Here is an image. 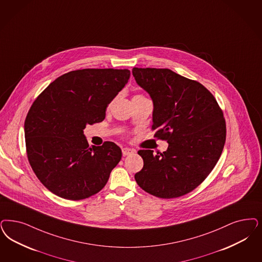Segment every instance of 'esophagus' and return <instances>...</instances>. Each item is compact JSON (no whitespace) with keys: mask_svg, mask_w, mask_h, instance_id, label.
I'll return each instance as SVG.
<instances>
[{"mask_svg":"<svg viewBox=\"0 0 262 262\" xmlns=\"http://www.w3.org/2000/svg\"><path fill=\"white\" fill-rule=\"evenodd\" d=\"M136 152L134 149H130V148H127V147H125V148H123L122 149V153L124 156H129V155H132V154H134Z\"/></svg>","mask_w":262,"mask_h":262,"instance_id":"1","label":"esophagus"}]
</instances>
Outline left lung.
<instances>
[{"mask_svg":"<svg viewBox=\"0 0 262 262\" xmlns=\"http://www.w3.org/2000/svg\"><path fill=\"white\" fill-rule=\"evenodd\" d=\"M136 83L153 100L155 137L166 140L165 152L139 150L143 168L138 186L161 199L189 193L215 167L226 143V120L216 99L199 82L168 69H133Z\"/></svg>","mask_w":262,"mask_h":262,"instance_id":"1","label":"left lung"}]
</instances>
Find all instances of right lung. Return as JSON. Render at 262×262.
<instances>
[{"label": "right lung", "instance_id": "add662e5", "mask_svg": "<svg viewBox=\"0 0 262 262\" xmlns=\"http://www.w3.org/2000/svg\"><path fill=\"white\" fill-rule=\"evenodd\" d=\"M129 75L128 70L72 71L36 98L25 120V141L29 163L47 190L80 200L106 185L122 151L111 141L89 147L83 129L104 120L109 103Z\"/></svg>", "mask_w": 262, "mask_h": 262}]
</instances>
